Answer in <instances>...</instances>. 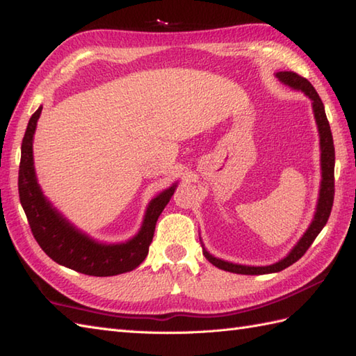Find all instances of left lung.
Here are the masks:
<instances>
[{
	"instance_id": "obj_1",
	"label": "left lung",
	"mask_w": 356,
	"mask_h": 356,
	"mask_svg": "<svg viewBox=\"0 0 356 356\" xmlns=\"http://www.w3.org/2000/svg\"><path fill=\"white\" fill-rule=\"evenodd\" d=\"M276 76L280 79V81L284 83V85L298 90H302V92L312 100L313 114H315V120H316L318 132H319V146H321V174H323L316 213L310 227L307 228V232H305L302 238L299 239V242L293 247V250H291L284 259H281L276 264H271V266H266V267L239 266V264L218 259V257L211 256L204 248L205 257L213 264V266H216L220 270L232 271V273L267 275V273H277V271L290 267L291 264H295L296 261L301 259L304 253L307 252L309 247L313 243V241L316 239V236L321 233V229L327 224V220H329V216L333 207V196H335V146H333V137H332L329 120H327V115L324 111V104L321 99H319L315 88L312 86V83L307 79H304V76L291 71L277 72Z\"/></svg>"
}]
</instances>
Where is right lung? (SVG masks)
Wrapping results in <instances>:
<instances>
[{
	"label": "right lung",
	"instance_id": "add662e5",
	"mask_svg": "<svg viewBox=\"0 0 356 356\" xmlns=\"http://www.w3.org/2000/svg\"><path fill=\"white\" fill-rule=\"evenodd\" d=\"M40 106L27 123L21 143L18 193L27 222L41 250L60 266L89 276H115L137 268L148 254L160 213L176 190L170 186L149 202L140 232L124 243H100L81 233L51 205L37 182L33 170L32 142L41 114Z\"/></svg>",
	"mask_w": 356,
	"mask_h": 356
}]
</instances>
